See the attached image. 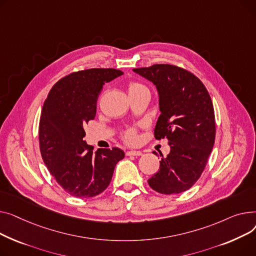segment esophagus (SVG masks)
Instances as JSON below:
<instances>
[{
  "label": "esophagus",
  "mask_w": 256,
  "mask_h": 256,
  "mask_svg": "<svg viewBox=\"0 0 256 256\" xmlns=\"http://www.w3.org/2000/svg\"><path fill=\"white\" fill-rule=\"evenodd\" d=\"M142 153L140 151H127L126 152V156H142Z\"/></svg>",
  "instance_id": "34e87169"
}]
</instances>
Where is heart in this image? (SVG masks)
Wrapping results in <instances>:
<instances>
[{
    "instance_id": "obj_1",
    "label": "heart",
    "mask_w": 256,
    "mask_h": 256,
    "mask_svg": "<svg viewBox=\"0 0 256 256\" xmlns=\"http://www.w3.org/2000/svg\"><path fill=\"white\" fill-rule=\"evenodd\" d=\"M127 90H128L129 96L134 95V94H138V93H142L144 91L148 92V88L144 84H142L138 80H130L127 86ZM123 138L128 144L134 142L135 140H136V129L129 128V129L125 130V132L123 133Z\"/></svg>"
}]
</instances>
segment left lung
Masks as SVG:
<instances>
[{
  "label": "left lung",
  "instance_id": "left-lung-1",
  "mask_svg": "<svg viewBox=\"0 0 256 256\" xmlns=\"http://www.w3.org/2000/svg\"><path fill=\"white\" fill-rule=\"evenodd\" d=\"M133 71L156 86L161 114L154 135L166 138L170 146L148 183L161 194L184 192L200 178L215 142L212 99L202 80L184 68L155 64Z\"/></svg>",
  "mask_w": 256,
  "mask_h": 256
}]
</instances>
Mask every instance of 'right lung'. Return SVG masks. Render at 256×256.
I'll list each match as a JSON object with an SVG mask.
<instances>
[{
  "mask_svg": "<svg viewBox=\"0 0 256 256\" xmlns=\"http://www.w3.org/2000/svg\"><path fill=\"white\" fill-rule=\"evenodd\" d=\"M114 68L72 72L56 82L45 99L39 122L42 159L56 183L75 198L96 196L112 181L116 164L125 156L118 148L86 144L84 126L95 118L105 82L122 75Z\"/></svg>",
  "mask_w": 256,
  "mask_h": 256,
  "instance_id": "right-lung-1",
  "label": "right lung"
}]
</instances>
